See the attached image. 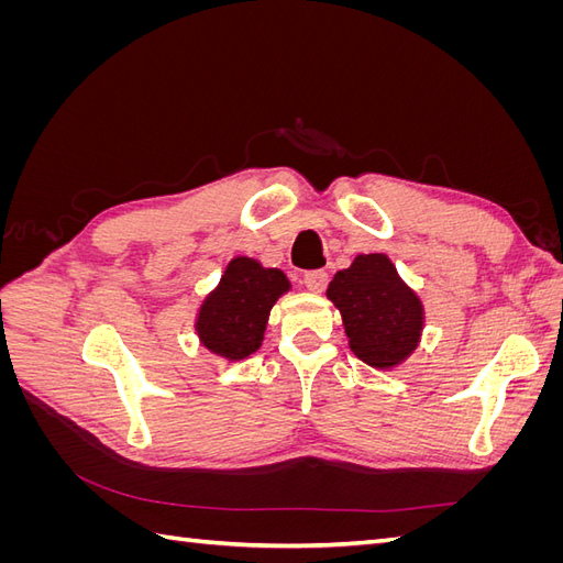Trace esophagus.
Returning a JSON list of instances; mask_svg holds the SVG:
<instances>
[{"mask_svg":"<svg viewBox=\"0 0 563 563\" xmlns=\"http://www.w3.org/2000/svg\"><path fill=\"white\" fill-rule=\"evenodd\" d=\"M302 284L308 286L312 294H321L323 288H327V284H329V275H327V272H323V269H312V272H305Z\"/></svg>","mask_w":563,"mask_h":563,"instance_id":"34e87169","label":"esophagus"}]
</instances>
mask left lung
<instances>
[{
	"instance_id": "8db88e82",
	"label": "left lung",
	"mask_w": 563,
	"mask_h": 563,
	"mask_svg": "<svg viewBox=\"0 0 563 563\" xmlns=\"http://www.w3.org/2000/svg\"><path fill=\"white\" fill-rule=\"evenodd\" d=\"M327 296L343 314L352 352L368 366L391 368L416 350L422 305L387 255H356L347 269L335 272Z\"/></svg>"
}]
</instances>
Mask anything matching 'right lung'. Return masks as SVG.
<instances>
[{"instance_id": "1", "label": "right lung", "mask_w": 563, "mask_h": 563, "mask_svg": "<svg viewBox=\"0 0 563 563\" xmlns=\"http://www.w3.org/2000/svg\"><path fill=\"white\" fill-rule=\"evenodd\" d=\"M284 291H288L284 272L265 269L251 258H234L199 310L201 343L232 362L253 354L263 343L272 305Z\"/></svg>"}]
</instances>
